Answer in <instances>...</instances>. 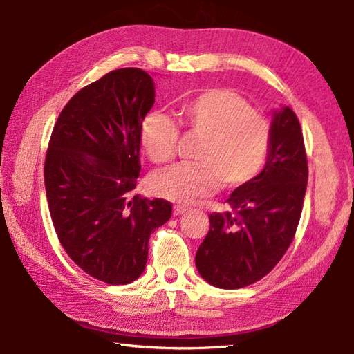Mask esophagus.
I'll return each mask as SVG.
<instances>
[{
  "mask_svg": "<svg viewBox=\"0 0 354 354\" xmlns=\"http://www.w3.org/2000/svg\"><path fill=\"white\" fill-rule=\"evenodd\" d=\"M187 212V208L183 205H175L173 207V216H181Z\"/></svg>",
  "mask_w": 354,
  "mask_h": 354,
  "instance_id": "obj_1",
  "label": "esophagus"
}]
</instances>
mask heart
I'll use <instances>...</instances> for the list:
<instances>
[{
	"mask_svg": "<svg viewBox=\"0 0 354 354\" xmlns=\"http://www.w3.org/2000/svg\"><path fill=\"white\" fill-rule=\"evenodd\" d=\"M185 129L201 137L198 162L170 165L150 176L155 194L190 204L213 193L240 189L260 175L268 161L272 127L250 102L227 88H208L183 108ZM179 127L162 112H150L140 126V141L153 162H167L176 153Z\"/></svg>",
	"mask_w": 354,
	"mask_h": 354,
	"instance_id": "1",
	"label": "heart"
}]
</instances>
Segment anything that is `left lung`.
I'll return each instance as SVG.
<instances>
[{"label":"left lung","mask_w":354,"mask_h":354,"mask_svg":"<svg viewBox=\"0 0 354 354\" xmlns=\"http://www.w3.org/2000/svg\"><path fill=\"white\" fill-rule=\"evenodd\" d=\"M272 141L260 175L230 194V212L209 214L196 252L201 277L221 289L261 280L288 251L309 178L303 131L290 108L274 112Z\"/></svg>","instance_id":"obj_1"}]
</instances>
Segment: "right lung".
Masks as SVG:
<instances>
[{
  "label": "right lung",
  "instance_id": "obj_1",
  "mask_svg": "<svg viewBox=\"0 0 354 354\" xmlns=\"http://www.w3.org/2000/svg\"><path fill=\"white\" fill-rule=\"evenodd\" d=\"M155 103V82L120 68L82 88L53 127L45 192L59 242L95 280L129 284L142 274L149 237L171 204L133 194L141 170L140 126Z\"/></svg>",
  "mask_w": 354,
  "mask_h": 354
}]
</instances>
